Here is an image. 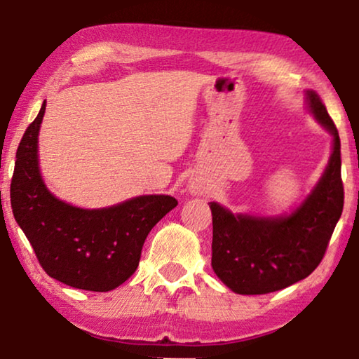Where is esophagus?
<instances>
[{"label":"esophagus","instance_id":"1","mask_svg":"<svg viewBox=\"0 0 359 359\" xmlns=\"http://www.w3.org/2000/svg\"><path fill=\"white\" fill-rule=\"evenodd\" d=\"M191 191H192V192H196V194H199V192H201V188H199V186H197V184H191Z\"/></svg>","mask_w":359,"mask_h":359}]
</instances>
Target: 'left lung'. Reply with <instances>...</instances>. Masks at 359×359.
Segmentation results:
<instances>
[{
    "label": "left lung",
    "mask_w": 359,
    "mask_h": 359,
    "mask_svg": "<svg viewBox=\"0 0 359 359\" xmlns=\"http://www.w3.org/2000/svg\"><path fill=\"white\" fill-rule=\"evenodd\" d=\"M306 98L309 111L334 136V147L324 175L301 205L290 215L252 217L210 202L212 269L235 293L278 292L313 273L344 210L339 131L318 93L308 90Z\"/></svg>",
    "instance_id": "obj_1"
}]
</instances>
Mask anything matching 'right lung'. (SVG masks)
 <instances>
[{
  "mask_svg": "<svg viewBox=\"0 0 359 359\" xmlns=\"http://www.w3.org/2000/svg\"><path fill=\"white\" fill-rule=\"evenodd\" d=\"M45 105L46 102L25 129L15 154L14 218L51 278L87 292H110L136 272L145 238L178 201L163 194L139 196L90 210L55 197L39 168V131Z\"/></svg>",
  "mask_w": 359,
  "mask_h": 359,
  "instance_id": "obj_1",
  "label": "right lung"
}]
</instances>
